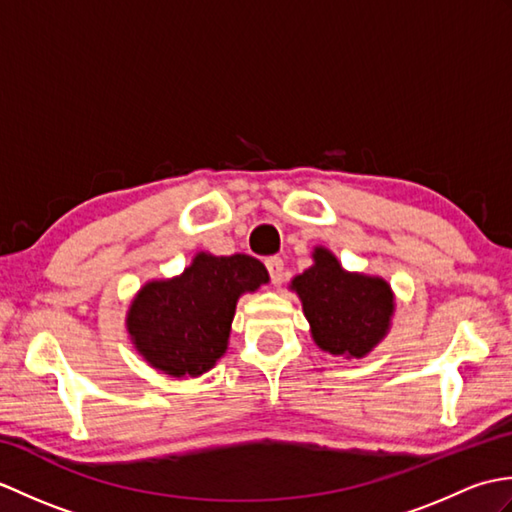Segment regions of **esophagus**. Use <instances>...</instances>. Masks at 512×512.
I'll list each match as a JSON object with an SVG mask.
<instances>
[{
	"label": "esophagus",
	"mask_w": 512,
	"mask_h": 512,
	"mask_svg": "<svg viewBox=\"0 0 512 512\" xmlns=\"http://www.w3.org/2000/svg\"><path fill=\"white\" fill-rule=\"evenodd\" d=\"M266 268L270 273V279L275 281V284H281V279H284V259L281 257H268L266 259Z\"/></svg>",
	"instance_id": "1"
}]
</instances>
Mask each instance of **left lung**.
Segmentation results:
<instances>
[{"label": "left lung", "mask_w": 512, "mask_h": 512, "mask_svg": "<svg viewBox=\"0 0 512 512\" xmlns=\"http://www.w3.org/2000/svg\"><path fill=\"white\" fill-rule=\"evenodd\" d=\"M312 341L323 352L365 358L391 330L396 295L378 275L350 273L325 246H314L312 266L290 281Z\"/></svg>", "instance_id": "1"}]
</instances>
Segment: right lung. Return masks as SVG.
I'll use <instances>...</instances> for the list:
<instances>
[{
  "label": "right lung",
  "instance_id": "add662e5",
  "mask_svg": "<svg viewBox=\"0 0 512 512\" xmlns=\"http://www.w3.org/2000/svg\"><path fill=\"white\" fill-rule=\"evenodd\" d=\"M259 259L195 253L180 275L151 279L129 303L125 325L149 367L173 378L202 376L228 350L237 301L268 284Z\"/></svg>",
  "mask_w": 512,
  "mask_h": 512
}]
</instances>
